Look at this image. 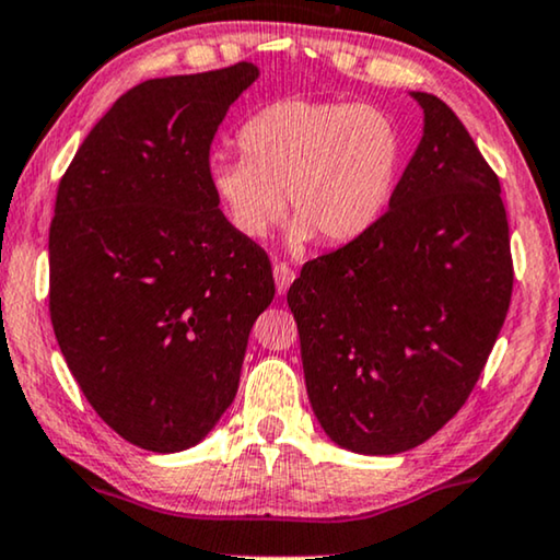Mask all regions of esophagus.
I'll return each instance as SVG.
<instances>
[{
	"instance_id": "obj_1",
	"label": "esophagus",
	"mask_w": 560,
	"mask_h": 560,
	"mask_svg": "<svg viewBox=\"0 0 560 560\" xmlns=\"http://www.w3.org/2000/svg\"><path fill=\"white\" fill-rule=\"evenodd\" d=\"M272 275H275V288H278V293H280V295H282V293H288L290 282L295 280V272L290 270L288 265L275 262V267H272Z\"/></svg>"
}]
</instances>
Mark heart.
I'll return each instance as SVG.
<instances>
[{
    "instance_id": "1",
    "label": "heart",
    "mask_w": 560,
    "mask_h": 560,
    "mask_svg": "<svg viewBox=\"0 0 560 560\" xmlns=\"http://www.w3.org/2000/svg\"><path fill=\"white\" fill-rule=\"evenodd\" d=\"M244 156H215L208 185L231 229L262 238L290 206L288 242H354L373 229L401 172V130L377 107L282 100L242 128Z\"/></svg>"
}]
</instances>
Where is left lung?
Here are the masks:
<instances>
[{
    "label": "left lung",
    "instance_id": "obj_1",
    "mask_svg": "<svg viewBox=\"0 0 560 560\" xmlns=\"http://www.w3.org/2000/svg\"><path fill=\"white\" fill-rule=\"evenodd\" d=\"M411 97L422 138L388 210L288 290L311 409L360 455L406 453L455 417L512 298L497 174L440 97Z\"/></svg>",
    "mask_w": 560,
    "mask_h": 560
}]
</instances>
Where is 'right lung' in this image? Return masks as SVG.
I'll list each match as a JSON object with an SVG mask.
<instances>
[{"instance_id":"obj_1","label":"right lung","mask_w":560,"mask_h":560,"mask_svg":"<svg viewBox=\"0 0 560 560\" xmlns=\"http://www.w3.org/2000/svg\"><path fill=\"white\" fill-rule=\"evenodd\" d=\"M249 61L133 86L79 147L48 236L50 322L79 388L122 440L198 445L234 401L272 267L231 229L208 154Z\"/></svg>"}]
</instances>
